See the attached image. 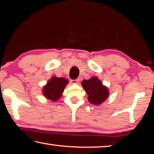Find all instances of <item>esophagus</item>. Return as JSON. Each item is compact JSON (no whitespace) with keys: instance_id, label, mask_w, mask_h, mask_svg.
Segmentation results:
<instances>
[{"instance_id":"1","label":"esophagus","mask_w":154,"mask_h":154,"mask_svg":"<svg viewBox=\"0 0 154 154\" xmlns=\"http://www.w3.org/2000/svg\"><path fill=\"white\" fill-rule=\"evenodd\" d=\"M71 82L72 83H78L79 82V79H73L71 81Z\"/></svg>"}]
</instances>
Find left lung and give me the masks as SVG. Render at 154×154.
Wrapping results in <instances>:
<instances>
[{
    "mask_svg": "<svg viewBox=\"0 0 154 154\" xmlns=\"http://www.w3.org/2000/svg\"><path fill=\"white\" fill-rule=\"evenodd\" d=\"M82 85L88 94V100L93 105H100L108 98V88L97 77H93L88 80H83Z\"/></svg>",
    "mask_w": 154,
    "mask_h": 154,
    "instance_id": "left-lung-1",
    "label": "left lung"
}]
</instances>
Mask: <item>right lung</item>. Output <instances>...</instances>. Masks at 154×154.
<instances>
[{
	"mask_svg": "<svg viewBox=\"0 0 154 154\" xmlns=\"http://www.w3.org/2000/svg\"><path fill=\"white\" fill-rule=\"evenodd\" d=\"M69 81L63 77H53L49 79L43 88V94L45 97L54 102L57 101L61 97L64 88Z\"/></svg>",
	"mask_w": 154,
	"mask_h": 154,
	"instance_id": "1",
	"label": "right lung"
}]
</instances>
